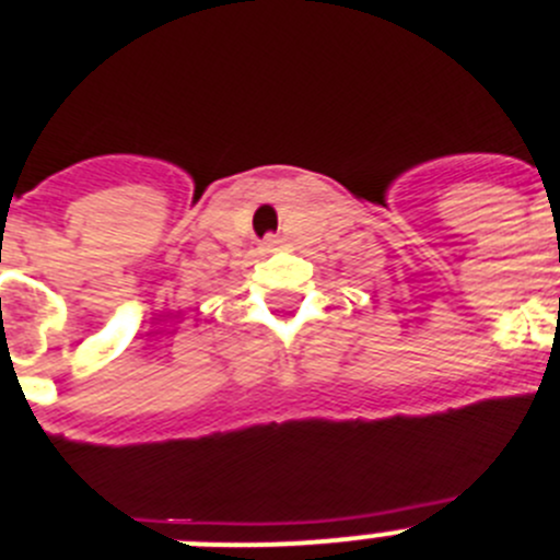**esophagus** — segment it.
I'll return each mask as SVG.
<instances>
[{"label": "esophagus", "mask_w": 560, "mask_h": 560, "mask_svg": "<svg viewBox=\"0 0 560 560\" xmlns=\"http://www.w3.org/2000/svg\"><path fill=\"white\" fill-rule=\"evenodd\" d=\"M281 245V237H276V234H268V237L262 240V248L265 250H276Z\"/></svg>", "instance_id": "esophagus-1"}]
</instances>
